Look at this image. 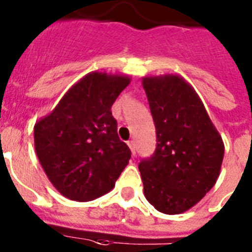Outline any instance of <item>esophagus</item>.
Here are the masks:
<instances>
[{
	"label": "esophagus",
	"mask_w": 252,
	"mask_h": 252,
	"mask_svg": "<svg viewBox=\"0 0 252 252\" xmlns=\"http://www.w3.org/2000/svg\"><path fill=\"white\" fill-rule=\"evenodd\" d=\"M127 145H128V148H130L131 154H132L133 157H135V154H136V149H135V142H133L132 140H131V141L127 142Z\"/></svg>",
	"instance_id": "1"
}]
</instances>
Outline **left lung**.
Listing matches in <instances>:
<instances>
[{"label":"left lung","mask_w":252,"mask_h":252,"mask_svg":"<svg viewBox=\"0 0 252 252\" xmlns=\"http://www.w3.org/2000/svg\"><path fill=\"white\" fill-rule=\"evenodd\" d=\"M142 87L157 128L155 153L139 164L144 194L159 212L180 215L217 182L223 141L199 95L183 77H144Z\"/></svg>","instance_id":"8db88e82"}]
</instances>
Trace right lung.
Masks as SVG:
<instances>
[{"label": "right lung", "mask_w": 252, "mask_h": 252, "mask_svg": "<svg viewBox=\"0 0 252 252\" xmlns=\"http://www.w3.org/2000/svg\"><path fill=\"white\" fill-rule=\"evenodd\" d=\"M130 82L128 75L88 73L35 124L37 159L64 197L88 202L106 194L128 164L131 151L111 107Z\"/></svg>", "instance_id": "1"}]
</instances>
